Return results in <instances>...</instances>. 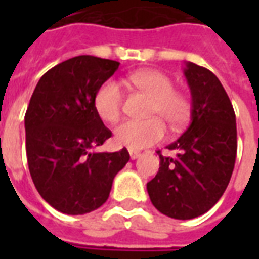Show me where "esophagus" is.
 Listing matches in <instances>:
<instances>
[{
	"label": "esophagus",
	"instance_id": "1",
	"mask_svg": "<svg viewBox=\"0 0 259 259\" xmlns=\"http://www.w3.org/2000/svg\"><path fill=\"white\" fill-rule=\"evenodd\" d=\"M129 154H130V158H132V159H137V158L141 155V152L135 151V150H129Z\"/></svg>",
	"mask_w": 259,
	"mask_h": 259
}]
</instances>
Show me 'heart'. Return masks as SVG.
<instances>
[{
  "mask_svg": "<svg viewBox=\"0 0 259 259\" xmlns=\"http://www.w3.org/2000/svg\"><path fill=\"white\" fill-rule=\"evenodd\" d=\"M130 84L152 97L150 115L158 118L147 120H124L113 132V140L120 147L130 150H141L158 141L165 136L163 119L172 129H179L190 119V100L175 85L168 74L159 70L143 69L127 77ZM123 91L115 80H108L100 85L94 96V109L97 115L109 123L116 122L122 113Z\"/></svg>",
  "mask_w": 259,
  "mask_h": 259,
  "instance_id": "1",
  "label": "heart"
}]
</instances>
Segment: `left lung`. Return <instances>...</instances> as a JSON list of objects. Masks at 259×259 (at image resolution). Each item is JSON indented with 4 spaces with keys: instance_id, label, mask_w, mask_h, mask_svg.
Listing matches in <instances>:
<instances>
[{
    "instance_id": "left-lung-1",
    "label": "left lung",
    "mask_w": 259,
    "mask_h": 259,
    "mask_svg": "<svg viewBox=\"0 0 259 259\" xmlns=\"http://www.w3.org/2000/svg\"><path fill=\"white\" fill-rule=\"evenodd\" d=\"M191 93V122L169 144L176 157L159 154V170L147 183L152 205L174 219L209 211L226 190L237 152L236 115L222 83L211 70L186 62Z\"/></svg>"
}]
</instances>
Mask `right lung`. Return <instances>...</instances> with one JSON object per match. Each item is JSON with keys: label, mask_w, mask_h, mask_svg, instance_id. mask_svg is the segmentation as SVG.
I'll return each instance as SVG.
<instances>
[{"label": "right lung", "mask_w": 259, "mask_h": 259, "mask_svg": "<svg viewBox=\"0 0 259 259\" xmlns=\"http://www.w3.org/2000/svg\"><path fill=\"white\" fill-rule=\"evenodd\" d=\"M119 62L79 55L38 80L25 115L26 155L31 179L57 211L83 215L108 200L113 178L130 159L122 148L98 152L111 137L94 109V96Z\"/></svg>", "instance_id": "1"}]
</instances>
